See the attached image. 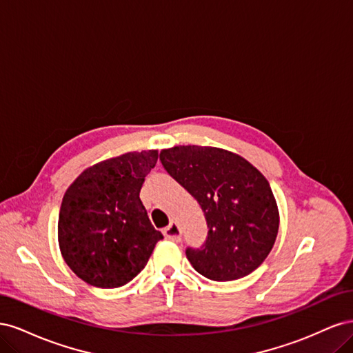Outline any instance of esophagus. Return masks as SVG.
<instances>
[{"label": "esophagus", "mask_w": 353, "mask_h": 353, "mask_svg": "<svg viewBox=\"0 0 353 353\" xmlns=\"http://www.w3.org/2000/svg\"><path fill=\"white\" fill-rule=\"evenodd\" d=\"M163 236L168 239V240H174V241H179L181 240V230L179 227L176 225V223H170L169 227H166L163 230Z\"/></svg>", "instance_id": "obj_1"}]
</instances>
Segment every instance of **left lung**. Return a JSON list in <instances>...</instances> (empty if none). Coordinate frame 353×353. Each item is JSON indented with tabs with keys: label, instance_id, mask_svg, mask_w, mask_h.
I'll list each match as a JSON object with an SVG mask.
<instances>
[{
	"label": "left lung",
	"instance_id": "obj_1",
	"mask_svg": "<svg viewBox=\"0 0 353 353\" xmlns=\"http://www.w3.org/2000/svg\"><path fill=\"white\" fill-rule=\"evenodd\" d=\"M160 160L205 212L208 240L185 252L193 268L209 280L232 281L261 266L280 225L279 206L261 170L240 154L206 145L163 148Z\"/></svg>",
	"mask_w": 353,
	"mask_h": 353
}]
</instances>
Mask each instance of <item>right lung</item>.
Masks as SVG:
<instances>
[{
  "label": "right lung",
  "mask_w": 353,
  "mask_h": 353,
  "mask_svg": "<svg viewBox=\"0 0 353 353\" xmlns=\"http://www.w3.org/2000/svg\"><path fill=\"white\" fill-rule=\"evenodd\" d=\"M157 150L130 152L87 168L66 190L59 213V248L79 279L116 288L140 274L162 240L140 199Z\"/></svg>",
  "instance_id": "1"
}]
</instances>
